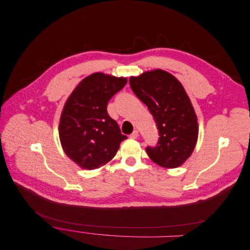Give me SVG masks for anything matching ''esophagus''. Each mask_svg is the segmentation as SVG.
<instances>
[{
    "label": "esophagus",
    "mask_w": 250,
    "mask_h": 250,
    "mask_svg": "<svg viewBox=\"0 0 250 250\" xmlns=\"http://www.w3.org/2000/svg\"><path fill=\"white\" fill-rule=\"evenodd\" d=\"M138 136H139V133H138V131H137V130L133 131V132H132V134H130V135H129V137H130L131 139H136Z\"/></svg>",
    "instance_id": "34e87169"
}]
</instances>
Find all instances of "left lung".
Returning a JSON list of instances; mask_svg holds the SVG:
<instances>
[{
  "mask_svg": "<svg viewBox=\"0 0 250 250\" xmlns=\"http://www.w3.org/2000/svg\"><path fill=\"white\" fill-rule=\"evenodd\" d=\"M129 83L159 130L157 146H146V154L163 167H178L191 156L198 138L197 116L185 89L175 77L160 69L131 77Z\"/></svg>",
  "mask_w": 250,
  "mask_h": 250,
  "instance_id": "1",
  "label": "left lung"
}]
</instances>
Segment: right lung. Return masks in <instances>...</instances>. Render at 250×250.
Instances as JSON below:
<instances>
[{
	"instance_id": "1",
	"label": "right lung",
	"mask_w": 250,
	"mask_h": 250,
	"mask_svg": "<svg viewBox=\"0 0 250 250\" xmlns=\"http://www.w3.org/2000/svg\"><path fill=\"white\" fill-rule=\"evenodd\" d=\"M126 83V78L94 73L69 96L60 119L59 136L66 155L82 168L90 170L104 166L127 139L107 113L110 98Z\"/></svg>"
}]
</instances>
